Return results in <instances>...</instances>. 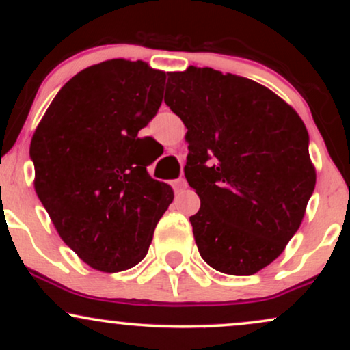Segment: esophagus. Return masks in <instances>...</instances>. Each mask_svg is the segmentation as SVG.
Returning a JSON list of instances; mask_svg holds the SVG:
<instances>
[{"mask_svg":"<svg viewBox=\"0 0 350 350\" xmlns=\"http://www.w3.org/2000/svg\"><path fill=\"white\" fill-rule=\"evenodd\" d=\"M186 186H188V183H186V180H185V178H178V180H175V188H176V189H185Z\"/></svg>","mask_w":350,"mask_h":350,"instance_id":"1","label":"esophagus"}]
</instances>
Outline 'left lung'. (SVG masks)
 <instances>
[{"label":"left lung","instance_id":"8db88e82","mask_svg":"<svg viewBox=\"0 0 350 350\" xmlns=\"http://www.w3.org/2000/svg\"><path fill=\"white\" fill-rule=\"evenodd\" d=\"M164 102L188 129L189 217L200 256L223 274L252 275L295 236L315 188L303 119L271 89L213 68L167 73Z\"/></svg>","mask_w":350,"mask_h":350}]
</instances>
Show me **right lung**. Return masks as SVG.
<instances>
[{"label":"right lung","instance_id":"add662e5","mask_svg":"<svg viewBox=\"0 0 350 350\" xmlns=\"http://www.w3.org/2000/svg\"><path fill=\"white\" fill-rule=\"evenodd\" d=\"M165 71L113 59L88 66L55 95L30 143L35 191L66 245L94 269L146 256L174 189L146 172L138 132L162 103Z\"/></svg>","mask_w":350,"mask_h":350}]
</instances>
